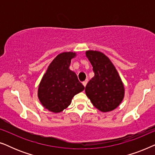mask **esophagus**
<instances>
[{"label": "esophagus", "instance_id": "1", "mask_svg": "<svg viewBox=\"0 0 155 155\" xmlns=\"http://www.w3.org/2000/svg\"><path fill=\"white\" fill-rule=\"evenodd\" d=\"M87 82H88V80H85L84 81L82 82V84H83V85L85 87L87 85Z\"/></svg>", "mask_w": 155, "mask_h": 155}]
</instances>
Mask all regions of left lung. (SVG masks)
<instances>
[{
  "instance_id": "left-lung-1",
  "label": "left lung",
  "mask_w": 155,
  "mask_h": 155,
  "mask_svg": "<svg viewBox=\"0 0 155 155\" xmlns=\"http://www.w3.org/2000/svg\"><path fill=\"white\" fill-rule=\"evenodd\" d=\"M94 76L85 87L86 95L92 104L102 112L115 109L124 97V87L110 59L97 51H87Z\"/></svg>"
}]
</instances>
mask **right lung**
<instances>
[{
  "label": "right lung",
  "mask_w": 155,
  "mask_h": 155,
  "mask_svg": "<svg viewBox=\"0 0 155 155\" xmlns=\"http://www.w3.org/2000/svg\"><path fill=\"white\" fill-rule=\"evenodd\" d=\"M73 52L58 54L50 65L41 80L38 97L44 108L59 113L71 104L75 94L84 90V87L78 79L75 73L69 69Z\"/></svg>",
  "instance_id": "right-lung-1"
}]
</instances>
